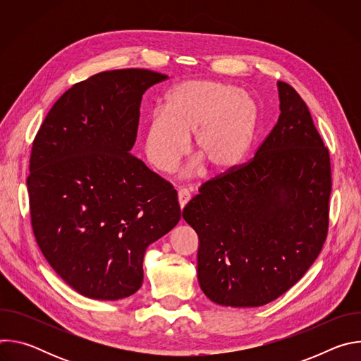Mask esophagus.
<instances>
[{"mask_svg":"<svg viewBox=\"0 0 361 361\" xmlns=\"http://www.w3.org/2000/svg\"><path fill=\"white\" fill-rule=\"evenodd\" d=\"M178 204H180V209L183 210L185 205H187V202L190 201V198H191V195H190V191L188 190H185V188H181V190H178Z\"/></svg>","mask_w":361,"mask_h":361,"instance_id":"esophagus-1","label":"esophagus"}]
</instances>
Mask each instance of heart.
<instances>
[{
    "mask_svg": "<svg viewBox=\"0 0 361 361\" xmlns=\"http://www.w3.org/2000/svg\"><path fill=\"white\" fill-rule=\"evenodd\" d=\"M257 106L231 84L191 80L174 85L163 109L152 111L144 126L142 147L148 163L160 173L173 171L190 149L198 159L187 174L207 166L214 176L234 169L247 154L255 133Z\"/></svg>",
    "mask_w": 361,
    "mask_h": 361,
    "instance_id": "heart-1",
    "label": "heart"
}]
</instances>
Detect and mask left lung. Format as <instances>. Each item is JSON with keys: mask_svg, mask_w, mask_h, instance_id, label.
Instances as JSON below:
<instances>
[{"mask_svg": "<svg viewBox=\"0 0 361 361\" xmlns=\"http://www.w3.org/2000/svg\"><path fill=\"white\" fill-rule=\"evenodd\" d=\"M277 124L243 167L204 183L183 210L198 235L197 277L213 302L260 307L291 288L329 230V149L305 102L277 81Z\"/></svg>", "mask_w": 361, "mask_h": 361, "instance_id": "left-lung-1", "label": "left lung"}]
</instances>
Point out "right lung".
I'll list each match as a JSON object with an SVG mask.
<instances>
[{
    "label": "right lung",
    "mask_w": 361,
    "mask_h": 361,
    "mask_svg": "<svg viewBox=\"0 0 361 361\" xmlns=\"http://www.w3.org/2000/svg\"><path fill=\"white\" fill-rule=\"evenodd\" d=\"M166 78L141 68L95 74L59 98L32 142L34 235L84 297L113 301L140 290L147 247L181 219L177 191L130 154L142 94Z\"/></svg>",
    "instance_id": "1"
}]
</instances>
